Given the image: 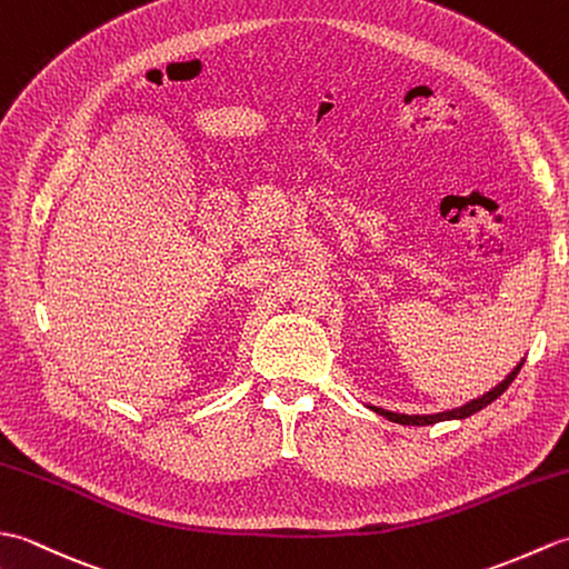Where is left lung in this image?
I'll return each mask as SVG.
<instances>
[{
	"instance_id": "obj_1",
	"label": "left lung",
	"mask_w": 569,
	"mask_h": 569,
	"mask_svg": "<svg viewBox=\"0 0 569 569\" xmlns=\"http://www.w3.org/2000/svg\"><path fill=\"white\" fill-rule=\"evenodd\" d=\"M521 367H523V361L509 373V377H506V379L497 386V389H491L489 393L477 398V401H469L467 406L455 408V410H445V413H435V416H401V413H391V410H383V408H371V410H377L379 416L389 418V420H393V422H401V426H432V422H440V420L467 418V416H471V413H477V410H481L485 406H489L491 401H497V398H499L506 389H509L511 381L516 379V373L521 371Z\"/></svg>"
}]
</instances>
